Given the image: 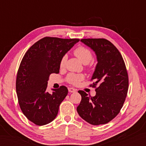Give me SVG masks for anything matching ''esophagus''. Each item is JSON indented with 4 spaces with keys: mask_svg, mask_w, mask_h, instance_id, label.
<instances>
[{
    "mask_svg": "<svg viewBox=\"0 0 146 146\" xmlns=\"http://www.w3.org/2000/svg\"><path fill=\"white\" fill-rule=\"evenodd\" d=\"M68 91L71 93H73V92H76V90L73 88H68Z\"/></svg>",
    "mask_w": 146,
    "mask_h": 146,
    "instance_id": "obj_1",
    "label": "esophagus"
}]
</instances>
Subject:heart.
<instances>
[{
  "label": "heart",
  "mask_w": 146,
  "mask_h": 146,
  "mask_svg": "<svg viewBox=\"0 0 146 146\" xmlns=\"http://www.w3.org/2000/svg\"><path fill=\"white\" fill-rule=\"evenodd\" d=\"M74 54L83 64L89 63L93 58V54L90 50H89L88 48L84 47V46H80V47L77 48L74 51ZM66 60V55H64L62 57L60 63V68H62L64 66ZM84 78L85 76L83 74L70 73L68 74L66 77V81L71 85H77L79 84L80 82L84 80Z\"/></svg>",
  "instance_id": "1"
}]
</instances>
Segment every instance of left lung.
Masks as SVG:
<instances>
[{"label":"left lung","instance_id":"left-lung-1","mask_svg":"<svg viewBox=\"0 0 146 146\" xmlns=\"http://www.w3.org/2000/svg\"><path fill=\"white\" fill-rule=\"evenodd\" d=\"M81 41L97 55L98 63L91 79L95 82L90 85L96 88V95L92 97L79 90L82 100L76 110L90 124H105L119 114L127 97L129 78L125 64L117 48L108 40L92 38Z\"/></svg>","mask_w":146,"mask_h":146}]
</instances>
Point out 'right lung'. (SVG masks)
Listing matches in <instances>:
<instances>
[{
  "label": "right lung",
  "mask_w": 146,
  "mask_h": 146,
  "mask_svg": "<svg viewBox=\"0 0 146 146\" xmlns=\"http://www.w3.org/2000/svg\"><path fill=\"white\" fill-rule=\"evenodd\" d=\"M79 41L45 37L24 54L17 74L16 92L22 111L36 125L48 124L56 117L68 90L61 86L49 94L46 90L49 77L59 73L62 57Z\"/></svg>",
  "instance_id": "right-lung-1"
}]
</instances>
